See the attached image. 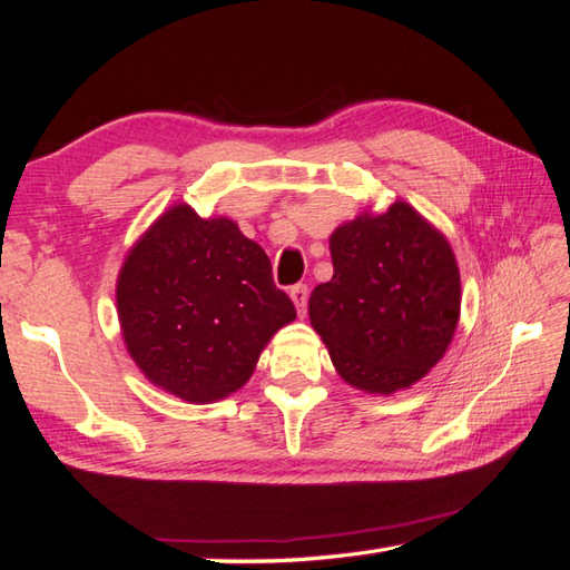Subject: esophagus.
I'll use <instances>...</instances> for the list:
<instances>
[{
  "mask_svg": "<svg viewBox=\"0 0 570 570\" xmlns=\"http://www.w3.org/2000/svg\"><path fill=\"white\" fill-rule=\"evenodd\" d=\"M292 301L296 304V308H298V313L301 316H304L306 313V304H308V286L306 284H296V286H292Z\"/></svg>",
  "mask_w": 570,
  "mask_h": 570,
  "instance_id": "34e87169",
  "label": "esophagus"
}]
</instances>
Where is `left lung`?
Here are the masks:
<instances>
[{"label": "left lung", "instance_id": "left-lung-1", "mask_svg": "<svg viewBox=\"0 0 570 570\" xmlns=\"http://www.w3.org/2000/svg\"><path fill=\"white\" fill-rule=\"evenodd\" d=\"M333 278L313 288L311 325L341 377L392 394L445 353L460 316V274L448 245L406 203L360 215L331 235Z\"/></svg>", "mask_w": 570, "mask_h": 570}]
</instances>
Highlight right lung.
Masks as SVG:
<instances>
[{"instance_id":"1","label":"right lung","mask_w":570,"mask_h":570,"mask_svg":"<svg viewBox=\"0 0 570 570\" xmlns=\"http://www.w3.org/2000/svg\"><path fill=\"white\" fill-rule=\"evenodd\" d=\"M117 308L139 370L193 404L239 390L269 337L296 318L257 242L188 205L161 215L129 252Z\"/></svg>"}]
</instances>
